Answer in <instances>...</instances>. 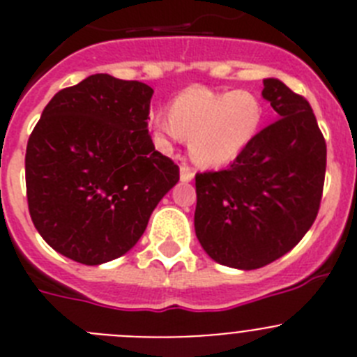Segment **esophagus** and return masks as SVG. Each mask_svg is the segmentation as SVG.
<instances>
[{
    "label": "esophagus",
    "instance_id": "1",
    "mask_svg": "<svg viewBox=\"0 0 357 357\" xmlns=\"http://www.w3.org/2000/svg\"><path fill=\"white\" fill-rule=\"evenodd\" d=\"M193 176H195V173L191 172V168H189V166H181V181L182 182H191L193 181Z\"/></svg>",
    "mask_w": 357,
    "mask_h": 357
}]
</instances>
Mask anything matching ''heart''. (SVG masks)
Listing matches in <instances>:
<instances>
[{"label":"heart","instance_id":"1","mask_svg":"<svg viewBox=\"0 0 357 357\" xmlns=\"http://www.w3.org/2000/svg\"><path fill=\"white\" fill-rule=\"evenodd\" d=\"M263 103L250 91H214L189 87L169 105V114L157 112L150 128L157 148L169 151L189 139L188 150L202 168L232 162L254 141L263 123Z\"/></svg>","mask_w":357,"mask_h":357}]
</instances>
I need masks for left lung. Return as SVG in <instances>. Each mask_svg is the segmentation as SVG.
Here are the masks:
<instances>
[{"mask_svg": "<svg viewBox=\"0 0 357 357\" xmlns=\"http://www.w3.org/2000/svg\"><path fill=\"white\" fill-rule=\"evenodd\" d=\"M263 98L277 121L222 172L197 173L195 232L211 259L238 270L288 254L320 209L327 148L307 100L277 78Z\"/></svg>", "mask_w": 357, "mask_h": 357, "instance_id": "1", "label": "left lung"}]
</instances>
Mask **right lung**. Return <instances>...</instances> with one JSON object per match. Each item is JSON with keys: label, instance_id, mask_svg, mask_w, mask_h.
Wrapping results in <instances>:
<instances>
[{"label": "right lung", "instance_id": "1", "mask_svg": "<svg viewBox=\"0 0 357 357\" xmlns=\"http://www.w3.org/2000/svg\"><path fill=\"white\" fill-rule=\"evenodd\" d=\"M151 94L143 82L98 73L44 107L26 146V198L59 254L89 266L118 259L178 182V166L148 134Z\"/></svg>", "mask_w": 357, "mask_h": 357}]
</instances>
